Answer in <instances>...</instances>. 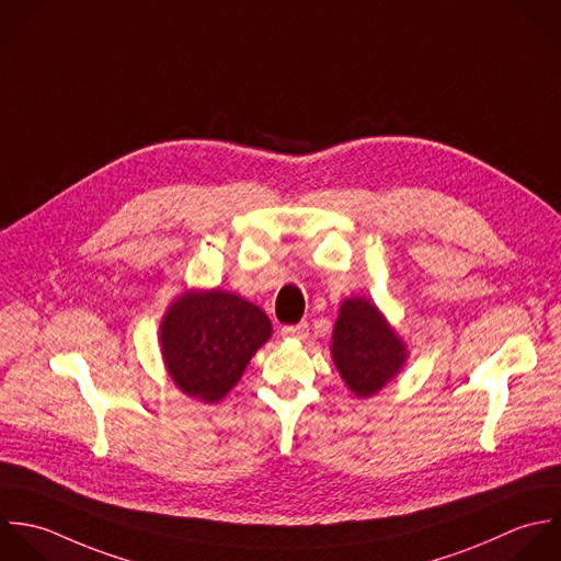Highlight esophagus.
<instances>
[{"instance_id": "1", "label": "esophagus", "mask_w": 561, "mask_h": 561, "mask_svg": "<svg viewBox=\"0 0 561 561\" xmlns=\"http://www.w3.org/2000/svg\"><path fill=\"white\" fill-rule=\"evenodd\" d=\"M308 330H310V325H308L306 321H301V323H297V325H284V328H282V336H284V339L301 341V339L308 336Z\"/></svg>"}]
</instances>
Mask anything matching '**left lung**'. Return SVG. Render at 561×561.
<instances>
[{"mask_svg":"<svg viewBox=\"0 0 561 561\" xmlns=\"http://www.w3.org/2000/svg\"><path fill=\"white\" fill-rule=\"evenodd\" d=\"M332 358L356 398H371L407 363V345L365 297L345 299L332 332Z\"/></svg>","mask_w":561,"mask_h":561,"instance_id":"8db88e82","label":"left lung"}]
</instances>
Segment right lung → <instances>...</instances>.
<instances>
[{
    "mask_svg": "<svg viewBox=\"0 0 561 561\" xmlns=\"http://www.w3.org/2000/svg\"><path fill=\"white\" fill-rule=\"evenodd\" d=\"M257 306L225 290H187L163 314L159 343L174 385L203 402L222 400L271 339Z\"/></svg>",
    "mask_w": 561,
    "mask_h": 561,
    "instance_id": "right-lung-1",
    "label": "right lung"
}]
</instances>
